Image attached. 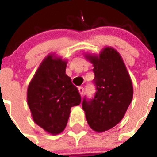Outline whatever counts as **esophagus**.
Segmentation results:
<instances>
[{
	"label": "esophagus",
	"mask_w": 157,
	"mask_h": 157,
	"mask_svg": "<svg viewBox=\"0 0 157 157\" xmlns=\"http://www.w3.org/2000/svg\"><path fill=\"white\" fill-rule=\"evenodd\" d=\"M78 91H79V94H81L82 96L83 94H84V88H83V87H82V86L78 87Z\"/></svg>",
	"instance_id": "1"
}]
</instances>
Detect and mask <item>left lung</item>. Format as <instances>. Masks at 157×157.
Here are the masks:
<instances>
[{
    "instance_id": "obj_1",
    "label": "left lung",
    "mask_w": 157,
    "mask_h": 157,
    "mask_svg": "<svg viewBox=\"0 0 157 157\" xmlns=\"http://www.w3.org/2000/svg\"><path fill=\"white\" fill-rule=\"evenodd\" d=\"M94 64V98L84 97L82 103L90 127L104 132L120 123L131 103L133 86L120 53L107 47L99 56H86Z\"/></svg>"
}]
</instances>
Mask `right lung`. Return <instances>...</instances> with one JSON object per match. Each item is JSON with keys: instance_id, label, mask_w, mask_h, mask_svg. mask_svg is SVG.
Wrapping results in <instances>:
<instances>
[{"instance_id": "add662e5", "label": "right lung", "mask_w": 157, "mask_h": 157, "mask_svg": "<svg viewBox=\"0 0 157 157\" xmlns=\"http://www.w3.org/2000/svg\"><path fill=\"white\" fill-rule=\"evenodd\" d=\"M67 63L48 56L29 84L27 103L34 121L52 134L61 133L71 108L81 103L78 90L65 73Z\"/></svg>"}]
</instances>
